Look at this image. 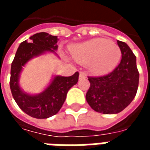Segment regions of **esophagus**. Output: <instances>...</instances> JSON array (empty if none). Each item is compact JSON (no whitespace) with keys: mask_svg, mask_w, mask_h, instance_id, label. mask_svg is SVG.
<instances>
[{"mask_svg":"<svg viewBox=\"0 0 150 150\" xmlns=\"http://www.w3.org/2000/svg\"><path fill=\"white\" fill-rule=\"evenodd\" d=\"M84 78H86V75H85L83 72H80V73H79V79H84Z\"/></svg>","mask_w":150,"mask_h":150,"instance_id":"34e87169","label":"esophagus"}]
</instances>
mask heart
Returning <instances> with one entry per match:
<instances>
[{"label": "heart", "instance_id": "1", "mask_svg": "<svg viewBox=\"0 0 150 150\" xmlns=\"http://www.w3.org/2000/svg\"><path fill=\"white\" fill-rule=\"evenodd\" d=\"M71 55L77 62L88 63L92 73L102 75L116 68L121 58V50L116 43L98 38L72 47Z\"/></svg>", "mask_w": 150, "mask_h": 150}]
</instances>
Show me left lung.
I'll list each match as a JSON object with an SVG mask.
<instances>
[{
	"label": "left lung",
	"instance_id": "left-lung-1",
	"mask_svg": "<svg viewBox=\"0 0 150 150\" xmlns=\"http://www.w3.org/2000/svg\"><path fill=\"white\" fill-rule=\"evenodd\" d=\"M122 58L110 74L101 77H88L90 88L86 100L90 107L103 114H116L129 106L135 97L139 83L137 59L129 46L117 41Z\"/></svg>",
	"mask_w": 150,
	"mask_h": 150
}]
</instances>
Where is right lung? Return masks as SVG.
Instances as JSON below:
<instances>
[{"label": "right lung", "mask_w": 150, "mask_h": 150, "mask_svg": "<svg viewBox=\"0 0 150 150\" xmlns=\"http://www.w3.org/2000/svg\"><path fill=\"white\" fill-rule=\"evenodd\" d=\"M59 38L46 32L34 34L30 41L25 40L19 45L12 62L10 89L13 97L19 108L29 116L37 119H46L58 113L67 97L70 88L77 83L79 73L71 76L54 75L49 85L38 94H30L23 91L19 83L21 73L30 60L46 53L57 55Z\"/></svg>", "instance_id": "obj_1"}]
</instances>
